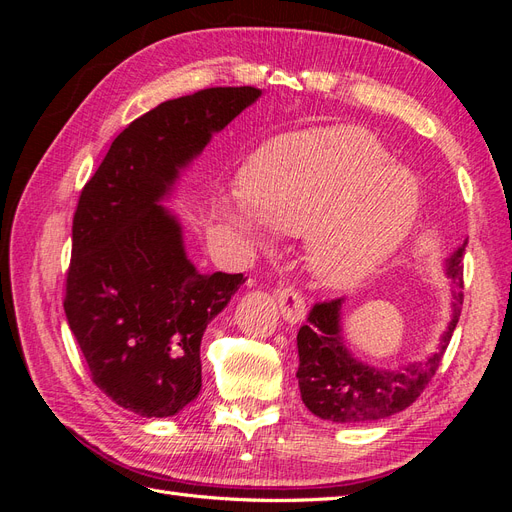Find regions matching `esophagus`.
Here are the masks:
<instances>
[{
  "instance_id": "34e87169",
  "label": "esophagus",
  "mask_w": 512,
  "mask_h": 512,
  "mask_svg": "<svg viewBox=\"0 0 512 512\" xmlns=\"http://www.w3.org/2000/svg\"><path fill=\"white\" fill-rule=\"evenodd\" d=\"M275 297H277V303H280L282 316L290 324H297V322L305 320L307 307H305L303 294L297 288H294V286H280L275 290Z\"/></svg>"
}]
</instances>
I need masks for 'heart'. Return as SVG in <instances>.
<instances>
[{
    "mask_svg": "<svg viewBox=\"0 0 512 512\" xmlns=\"http://www.w3.org/2000/svg\"><path fill=\"white\" fill-rule=\"evenodd\" d=\"M243 203L220 200L222 222L254 245L265 226L305 235L307 267L322 284H359L408 239L421 213V181L389 160L359 126L284 134L247 160Z\"/></svg>",
    "mask_w": 512,
    "mask_h": 512,
    "instance_id": "b5f03b06",
    "label": "heart"
}]
</instances>
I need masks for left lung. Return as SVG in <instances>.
<instances>
[{
  "instance_id": "left-lung-1",
  "label": "left lung",
  "mask_w": 512,
  "mask_h": 512,
  "mask_svg": "<svg viewBox=\"0 0 512 512\" xmlns=\"http://www.w3.org/2000/svg\"><path fill=\"white\" fill-rule=\"evenodd\" d=\"M468 239L444 260L451 280V320L438 348L423 361L399 369L371 367L348 350L342 335L344 299L316 303L299 329V389L307 410L333 423H369L393 416L421 397L436 376L463 305V254Z\"/></svg>"
}]
</instances>
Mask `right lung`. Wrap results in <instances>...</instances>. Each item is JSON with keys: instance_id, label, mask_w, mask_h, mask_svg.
<instances>
[{"instance_id": "1", "label": "right lung", "mask_w": 512, "mask_h": 512, "mask_svg": "<svg viewBox=\"0 0 512 512\" xmlns=\"http://www.w3.org/2000/svg\"><path fill=\"white\" fill-rule=\"evenodd\" d=\"M260 96L256 87H211L162 102L115 138L81 192L66 318L91 380L134 414L173 416L198 397L207 324L245 282L243 273H198L162 200L211 136Z\"/></svg>"}]
</instances>
